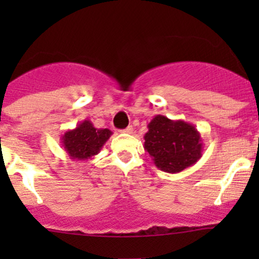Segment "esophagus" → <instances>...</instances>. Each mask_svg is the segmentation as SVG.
<instances>
[{"mask_svg":"<svg viewBox=\"0 0 259 259\" xmlns=\"http://www.w3.org/2000/svg\"><path fill=\"white\" fill-rule=\"evenodd\" d=\"M133 132H134V129H133L132 125H129V126H127L126 129L122 130V133H125V134H133Z\"/></svg>","mask_w":259,"mask_h":259,"instance_id":"1","label":"esophagus"}]
</instances>
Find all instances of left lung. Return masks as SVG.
<instances>
[{
    "label": "left lung",
    "instance_id": "obj_1",
    "mask_svg": "<svg viewBox=\"0 0 259 259\" xmlns=\"http://www.w3.org/2000/svg\"><path fill=\"white\" fill-rule=\"evenodd\" d=\"M144 149L154 164L166 173H179L202 158L203 143L197 127L184 120L155 115L148 124Z\"/></svg>",
    "mask_w": 259,
    "mask_h": 259
}]
</instances>
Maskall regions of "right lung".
I'll return each mask as SVG.
<instances>
[{"label": "right lung", "instance_id": "right-lung-1", "mask_svg": "<svg viewBox=\"0 0 259 259\" xmlns=\"http://www.w3.org/2000/svg\"><path fill=\"white\" fill-rule=\"evenodd\" d=\"M111 134V130L98 129L90 120H83L75 129L65 132L60 140L71 160L88 161L100 153Z\"/></svg>", "mask_w": 259, "mask_h": 259}]
</instances>
